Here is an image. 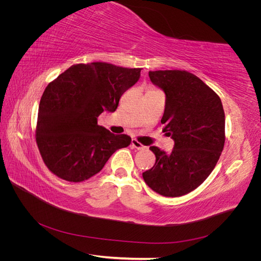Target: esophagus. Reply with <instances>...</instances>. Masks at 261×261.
Here are the masks:
<instances>
[{
    "label": "esophagus",
    "instance_id": "1",
    "mask_svg": "<svg viewBox=\"0 0 261 261\" xmlns=\"http://www.w3.org/2000/svg\"><path fill=\"white\" fill-rule=\"evenodd\" d=\"M132 147L137 149V150H141V149L146 148L143 144H140L137 139H132Z\"/></svg>",
    "mask_w": 261,
    "mask_h": 261
}]
</instances>
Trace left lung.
<instances>
[{
  "label": "left lung",
  "mask_w": 261,
  "mask_h": 261,
  "mask_svg": "<svg viewBox=\"0 0 261 261\" xmlns=\"http://www.w3.org/2000/svg\"><path fill=\"white\" fill-rule=\"evenodd\" d=\"M165 93L161 123L174 140L167 153L150 147L153 167L143 173L146 184L165 197H179L201 185L215 169L225 141V116L218 94L186 70L149 72Z\"/></svg>",
  "instance_id": "left-lung-1"
}]
</instances>
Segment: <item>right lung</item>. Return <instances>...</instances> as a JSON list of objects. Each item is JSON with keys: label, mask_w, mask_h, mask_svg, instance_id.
I'll return each mask as SVG.
<instances>
[{"label": "right lung", "mask_w": 261, "mask_h": 261, "mask_svg": "<svg viewBox=\"0 0 261 261\" xmlns=\"http://www.w3.org/2000/svg\"><path fill=\"white\" fill-rule=\"evenodd\" d=\"M140 70L105 62L76 64L48 85L39 105L36 141L53 174L73 183L86 180L117 149L129 146V136L98 125V116L115 111Z\"/></svg>", "instance_id": "1"}]
</instances>
